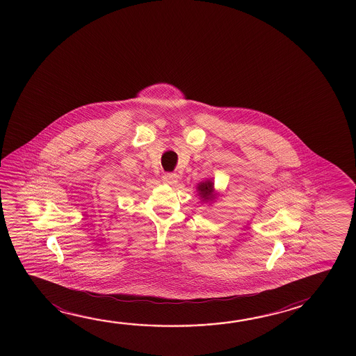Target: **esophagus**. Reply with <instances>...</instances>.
Listing matches in <instances>:
<instances>
[{
  "instance_id": "34e87169",
  "label": "esophagus",
  "mask_w": 356,
  "mask_h": 356,
  "mask_svg": "<svg viewBox=\"0 0 356 356\" xmlns=\"http://www.w3.org/2000/svg\"><path fill=\"white\" fill-rule=\"evenodd\" d=\"M177 177L179 176L176 175V174L168 172V174H165L163 176V181L165 184H168V185H175L176 182H177Z\"/></svg>"
}]
</instances>
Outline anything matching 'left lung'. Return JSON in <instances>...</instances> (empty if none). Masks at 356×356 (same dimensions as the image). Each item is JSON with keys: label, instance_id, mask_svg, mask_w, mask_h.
Listing matches in <instances>:
<instances>
[{"label": "left lung", "instance_id": "obj_1", "mask_svg": "<svg viewBox=\"0 0 356 356\" xmlns=\"http://www.w3.org/2000/svg\"><path fill=\"white\" fill-rule=\"evenodd\" d=\"M197 190L200 196L204 198V201H210V200L213 198L212 197V193H213V184H212V181L207 180L198 184Z\"/></svg>", "mask_w": 356, "mask_h": 356}]
</instances>
